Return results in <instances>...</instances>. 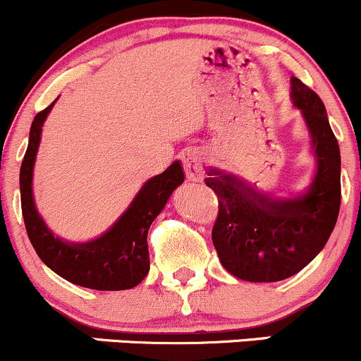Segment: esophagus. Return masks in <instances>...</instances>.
I'll use <instances>...</instances> for the list:
<instances>
[{
	"mask_svg": "<svg viewBox=\"0 0 361 361\" xmlns=\"http://www.w3.org/2000/svg\"><path fill=\"white\" fill-rule=\"evenodd\" d=\"M183 169L190 181H200L204 178V157L199 150H187L183 154Z\"/></svg>",
	"mask_w": 361,
	"mask_h": 361,
	"instance_id": "34e87169",
	"label": "esophagus"
}]
</instances>
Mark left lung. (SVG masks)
<instances>
[{
    "instance_id": "obj_1",
    "label": "left lung",
    "mask_w": 361,
    "mask_h": 361,
    "mask_svg": "<svg viewBox=\"0 0 361 361\" xmlns=\"http://www.w3.org/2000/svg\"><path fill=\"white\" fill-rule=\"evenodd\" d=\"M290 94L317 159L308 190L270 199L218 169L206 178L219 204L212 244L225 270L247 282H279L301 271L325 247L339 216L341 152L324 102L298 78H292Z\"/></svg>"
}]
</instances>
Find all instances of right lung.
I'll return each mask as SVG.
<instances>
[{"label":"right lung","mask_w":361,"mask_h":361,"mask_svg":"<svg viewBox=\"0 0 361 361\" xmlns=\"http://www.w3.org/2000/svg\"><path fill=\"white\" fill-rule=\"evenodd\" d=\"M48 105L37 112L29 133V145L20 166V202L27 237L37 256L56 275L75 286L94 290H124L138 286L150 270L147 235L169 195L185 180L180 162L150 178L136 193L124 214L102 237L85 244H72L55 237L34 206L32 169L41 128L50 114Z\"/></svg>","instance_id":"right-lung-1"}]
</instances>
